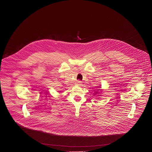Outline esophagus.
Instances as JSON below:
<instances>
[{
    "label": "esophagus",
    "mask_w": 152,
    "mask_h": 152,
    "mask_svg": "<svg viewBox=\"0 0 152 152\" xmlns=\"http://www.w3.org/2000/svg\"><path fill=\"white\" fill-rule=\"evenodd\" d=\"M76 84L77 85V86H80L82 85V82L80 80H77L76 82Z\"/></svg>",
    "instance_id": "obj_1"
}]
</instances>
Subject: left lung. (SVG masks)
<instances>
[{
    "label": "left lung",
    "instance_id": "left-lung-1",
    "mask_svg": "<svg viewBox=\"0 0 152 152\" xmlns=\"http://www.w3.org/2000/svg\"><path fill=\"white\" fill-rule=\"evenodd\" d=\"M99 91H100V89H98L97 91H95L94 92V93H93V94H94V96H96L97 94H100V92H99ZM97 96H100V95H97Z\"/></svg>",
    "mask_w": 152,
    "mask_h": 152
}]
</instances>
